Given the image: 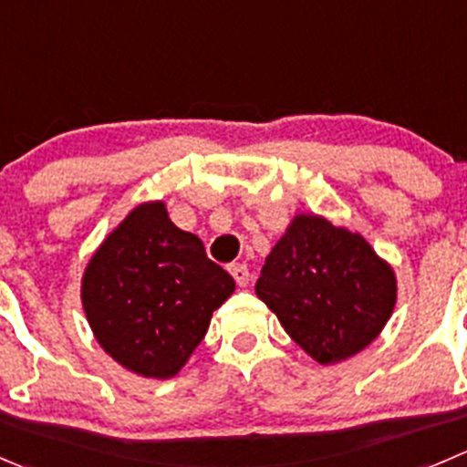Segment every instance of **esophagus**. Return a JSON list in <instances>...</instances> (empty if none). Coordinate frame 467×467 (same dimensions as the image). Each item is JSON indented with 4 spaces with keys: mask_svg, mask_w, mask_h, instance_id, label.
I'll return each mask as SVG.
<instances>
[{
    "mask_svg": "<svg viewBox=\"0 0 467 467\" xmlns=\"http://www.w3.org/2000/svg\"><path fill=\"white\" fill-rule=\"evenodd\" d=\"M230 274L237 280L239 287H246L248 280H251V271H248L246 265H230Z\"/></svg>",
    "mask_w": 467,
    "mask_h": 467,
    "instance_id": "1",
    "label": "esophagus"
}]
</instances>
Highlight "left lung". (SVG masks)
Segmentation results:
<instances>
[{"mask_svg": "<svg viewBox=\"0 0 467 467\" xmlns=\"http://www.w3.org/2000/svg\"><path fill=\"white\" fill-rule=\"evenodd\" d=\"M255 292L310 358L335 365L377 339L395 310L397 278L363 234L296 214Z\"/></svg>", "mask_w": 467, "mask_h": 467, "instance_id": "obj_1", "label": "left lung"}]
</instances>
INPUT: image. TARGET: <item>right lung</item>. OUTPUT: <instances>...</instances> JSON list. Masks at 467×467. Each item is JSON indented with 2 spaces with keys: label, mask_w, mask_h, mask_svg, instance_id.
<instances>
[{
  "label": "right lung",
  "mask_w": 467,
  "mask_h": 467,
  "mask_svg": "<svg viewBox=\"0 0 467 467\" xmlns=\"http://www.w3.org/2000/svg\"><path fill=\"white\" fill-rule=\"evenodd\" d=\"M233 292V275L169 219L164 201L134 207L81 275V306L98 344L146 379L175 377Z\"/></svg>",
  "instance_id": "1"
}]
</instances>
